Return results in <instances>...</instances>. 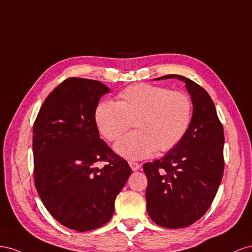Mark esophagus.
<instances>
[{
	"instance_id": "1",
	"label": "esophagus",
	"mask_w": 252,
	"mask_h": 252,
	"mask_svg": "<svg viewBox=\"0 0 252 252\" xmlns=\"http://www.w3.org/2000/svg\"><path fill=\"white\" fill-rule=\"evenodd\" d=\"M128 164H130V167L132 168L133 171H137L140 168V164L138 162H135V161H128Z\"/></svg>"
}]
</instances>
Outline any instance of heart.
Wrapping results in <instances>:
<instances>
[{
  "instance_id": "1",
  "label": "heart",
  "mask_w": 252,
  "mask_h": 252,
  "mask_svg": "<svg viewBox=\"0 0 252 252\" xmlns=\"http://www.w3.org/2000/svg\"><path fill=\"white\" fill-rule=\"evenodd\" d=\"M193 114L190 97L163 86L135 84L118 95L117 102L101 101L95 111L98 130L115 141L131 127L115 150L130 159H141L155 151L164 153L179 145L188 132Z\"/></svg>"
}]
</instances>
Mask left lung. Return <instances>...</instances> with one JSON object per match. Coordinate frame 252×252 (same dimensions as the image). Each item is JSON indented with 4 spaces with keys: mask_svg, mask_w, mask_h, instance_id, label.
Instances as JSON below:
<instances>
[{
    "mask_svg": "<svg viewBox=\"0 0 252 252\" xmlns=\"http://www.w3.org/2000/svg\"><path fill=\"white\" fill-rule=\"evenodd\" d=\"M193 103L192 121L184 139L161 159L143 164L148 178L147 210L155 224L184 228L209 209L224 173V128L209 94L181 75Z\"/></svg>",
    "mask_w": 252,
    "mask_h": 252,
    "instance_id": "left-lung-1",
    "label": "left lung"
}]
</instances>
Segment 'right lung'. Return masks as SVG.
<instances>
[{"instance_id": "right-lung-1", "label": "right lung", "mask_w": 252, "mask_h": 252, "mask_svg": "<svg viewBox=\"0 0 252 252\" xmlns=\"http://www.w3.org/2000/svg\"><path fill=\"white\" fill-rule=\"evenodd\" d=\"M110 89L91 79L67 78L43 102L33 124L34 186L61 225L89 231L106 224L132 169L100 139L99 100ZM106 164L98 168L96 163Z\"/></svg>"}]
</instances>
